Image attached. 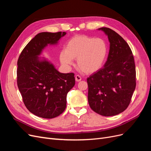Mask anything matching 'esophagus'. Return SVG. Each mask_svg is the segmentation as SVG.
I'll use <instances>...</instances> for the list:
<instances>
[{
    "label": "esophagus",
    "mask_w": 151,
    "mask_h": 151,
    "mask_svg": "<svg viewBox=\"0 0 151 151\" xmlns=\"http://www.w3.org/2000/svg\"><path fill=\"white\" fill-rule=\"evenodd\" d=\"M75 79H76V81L77 82H79V81H81L82 80L81 77L79 75H77V76H76Z\"/></svg>",
    "instance_id": "34e87169"
}]
</instances>
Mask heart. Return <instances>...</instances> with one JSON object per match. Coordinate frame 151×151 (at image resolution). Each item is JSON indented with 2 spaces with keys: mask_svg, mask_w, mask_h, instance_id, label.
Returning <instances> with one entry per match:
<instances>
[{
  "mask_svg": "<svg viewBox=\"0 0 151 151\" xmlns=\"http://www.w3.org/2000/svg\"><path fill=\"white\" fill-rule=\"evenodd\" d=\"M108 52V44L103 38L78 35L68 41L65 50H62L59 57L65 67H69L73 60H77V65L82 71L93 74L103 66Z\"/></svg>",
  "mask_w": 151,
  "mask_h": 151,
  "instance_id": "obj_1",
  "label": "heart"
}]
</instances>
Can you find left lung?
<instances>
[{
  "label": "left lung",
  "instance_id": "obj_1",
  "mask_svg": "<svg viewBox=\"0 0 151 151\" xmlns=\"http://www.w3.org/2000/svg\"><path fill=\"white\" fill-rule=\"evenodd\" d=\"M109 45L104 67L88 79V102L102 116L116 115L129 106L136 86L134 58L129 45L115 31L101 28Z\"/></svg>",
  "mask_w": 151,
  "mask_h": 151
}]
</instances>
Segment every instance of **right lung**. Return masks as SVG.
Instances as JSON below:
<instances>
[{
  "instance_id": "obj_1",
  "label": "right lung",
  "mask_w": 151,
  "mask_h": 151,
  "mask_svg": "<svg viewBox=\"0 0 151 151\" xmlns=\"http://www.w3.org/2000/svg\"><path fill=\"white\" fill-rule=\"evenodd\" d=\"M65 32H42L22 50L17 60V84L28 110L43 118L57 117L66 108L67 94L75 85L74 73L59 72L38 55L48 44L54 45Z\"/></svg>"
}]
</instances>
